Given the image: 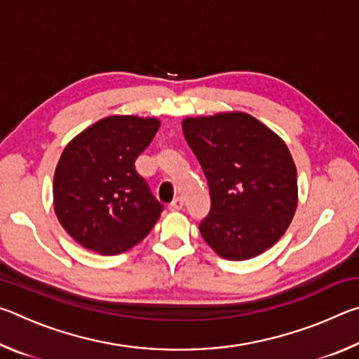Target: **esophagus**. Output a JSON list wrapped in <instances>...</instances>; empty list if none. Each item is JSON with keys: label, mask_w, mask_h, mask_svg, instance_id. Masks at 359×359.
Instances as JSON below:
<instances>
[{"label": "esophagus", "mask_w": 359, "mask_h": 359, "mask_svg": "<svg viewBox=\"0 0 359 359\" xmlns=\"http://www.w3.org/2000/svg\"><path fill=\"white\" fill-rule=\"evenodd\" d=\"M182 208H184V199H182L180 196L179 198H174V201L169 204V210H171V212L180 210Z\"/></svg>", "instance_id": "34e87169"}]
</instances>
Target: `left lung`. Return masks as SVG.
<instances>
[{
	"mask_svg": "<svg viewBox=\"0 0 359 359\" xmlns=\"http://www.w3.org/2000/svg\"><path fill=\"white\" fill-rule=\"evenodd\" d=\"M210 191L203 239L222 258L266 252L290 226L297 205L296 166L274 131L252 115L223 112L182 121Z\"/></svg>",
	"mask_w": 359,
	"mask_h": 359,
	"instance_id": "1",
	"label": "left lung"
}]
</instances>
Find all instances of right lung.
Returning <instances> with one entry per match:
<instances>
[{
  "label": "right lung",
  "instance_id": "1",
  "mask_svg": "<svg viewBox=\"0 0 359 359\" xmlns=\"http://www.w3.org/2000/svg\"><path fill=\"white\" fill-rule=\"evenodd\" d=\"M160 120L111 115L66 145L53 175V209L77 244L118 255L139 244L163 212L135 161Z\"/></svg>",
  "mask_w": 359,
  "mask_h": 359
}]
</instances>
